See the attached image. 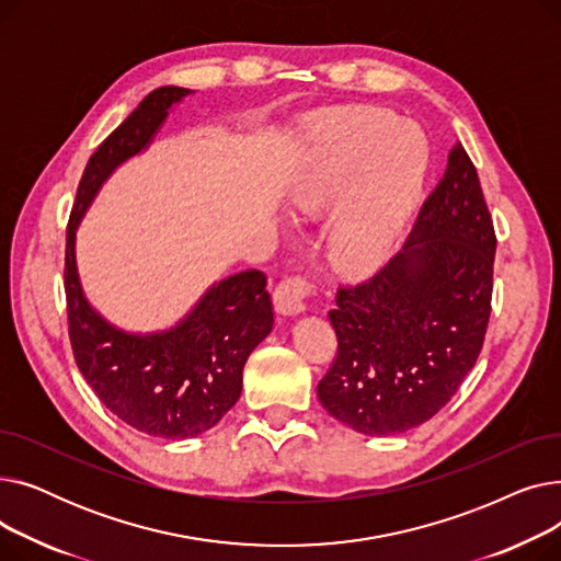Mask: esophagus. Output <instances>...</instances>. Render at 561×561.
Wrapping results in <instances>:
<instances>
[{
	"label": "esophagus",
	"instance_id": "esophagus-1",
	"mask_svg": "<svg viewBox=\"0 0 561 561\" xmlns=\"http://www.w3.org/2000/svg\"><path fill=\"white\" fill-rule=\"evenodd\" d=\"M311 293V284L302 277H286L275 288V309L282 316H300L307 311V298Z\"/></svg>",
	"mask_w": 561,
	"mask_h": 561
}]
</instances>
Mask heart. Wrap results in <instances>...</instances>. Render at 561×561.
<instances>
[{
    "label": "heart",
    "instance_id": "obj_1",
    "mask_svg": "<svg viewBox=\"0 0 561 561\" xmlns=\"http://www.w3.org/2000/svg\"><path fill=\"white\" fill-rule=\"evenodd\" d=\"M425 131L385 108L330 113L311 125L282 176L290 209L318 214L340 195L328 248L347 271H368L396 248L425 186Z\"/></svg>",
    "mask_w": 561,
    "mask_h": 561
}]
</instances>
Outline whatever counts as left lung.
Wrapping results in <instances>:
<instances>
[{"instance_id": "8db88e82", "label": "left lung", "mask_w": 561, "mask_h": 561, "mask_svg": "<svg viewBox=\"0 0 561 561\" xmlns=\"http://www.w3.org/2000/svg\"><path fill=\"white\" fill-rule=\"evenodd\" d=\"M495 233L461 142L404 248L330 311L339 355L320 379L330 416L366 436L430 421L476 366L486 334Z\"/></svg>"}]
</instances>
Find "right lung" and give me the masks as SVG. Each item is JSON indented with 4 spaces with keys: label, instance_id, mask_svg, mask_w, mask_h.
I'll return each mask as SVG.
<instances>
[{
    "label": "right lung",
    "instance_id": "obj_1",
    "mask_svg": "<svg viewBox=\"0 0 561 561\" xmlns=\"http://www.w3.org/2000/svg\"><path fill=\"white\" fill-rule=\"evenodd\" d=\"M191 88L161 85L88 161L66 236V298L75 362L98 398L129 427L159 438H193L239 402L252 350L273 332L265 275L243 271L214 282L174 325L129 332L85 298L77 229L108 176L142 154Z\"/></svg>",
    "mask_w": 561,
    "mask_h": 561
}]
</instances>
